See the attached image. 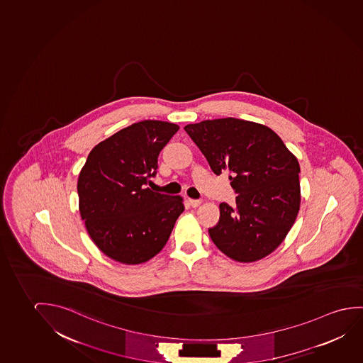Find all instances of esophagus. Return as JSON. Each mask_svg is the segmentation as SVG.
Wrapping results in <instances>:
<instances>
[{
  "label": "esophagus",
  "instance_id": "esophagus-1",
  "mask_svg": "<svg viewBox=\"0 0 363 363\" xmlns=\"http://www.w3.org/2000/svg\"><path fill=\"white\" fill-rule=\"evenodd\" d=\"M189 205L192 206L194 208H196V207H199V206L202 203V201L201 200H189Z\"/></svg>",
  "mask_w": 363,
  "mask_h": 363
}]
</instances>
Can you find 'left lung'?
I'll return each mask as SVG.
<instances>
[{
	"mask_svg": "<svg viewBox=\"0 0 363 363\" xmlns=\"http://www.w3.org/2000/svg\"><path fill=\"white\" fill-rule=\"evenodd\" d=\"M216 174L230 171L236 206L220 205V221L208 228L226 256L253 262L274 252L300 211V163L276 132L233 117L184 126Z\"/></svg>",
	"mask_w": 363,
	"mask_h": 363,
	"instance_id": "1",
	"label": "left lung"
}]
</instances>
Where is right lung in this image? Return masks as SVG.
Here are the masks:
<instances>
[{
    "mask_svg": "<svg viewBox=\"0 0 363 363\" xmlns=\"http://www.w3.org/2000/svg\"><path fill=\"white\" fill-rule=\"evenodd\" d=\"M179 130L156 120L133 123L92 148L79 172L81 218L96 246L117 262L138 264L156 256L184 212L181 196L146 187L158 155Z\"/></svg>",
    "mask_w": 363,
    "mask_h": 363,
    "instance_id": "obj_1",
    "label": "right lung"
}]
</instances>
